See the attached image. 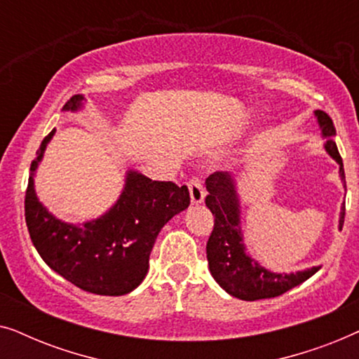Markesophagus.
<instances>
[{"mask_svg": "<svg viewBox=\"0 0 359 359\" xmlns=\"http://www.w3.org/2000/svg\"><path fill=\"white\" fill-rule=\"evenodd\" d=\"M188 188H189V194H191V203L193 204L203 203L205 191H204V186H203V181H201V178H198V176H193V178L189 180Z\"/></svg>", "mask_w": 359, "mask_h": 359, "instance_id": "34e87169", "label": "esophagus"}]
</instances>
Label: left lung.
<instances>
[{
    "instance_id": "8db88e82",
    "label": "left lung",
    "mask_w": 359,
    "mask_h": 359,
    "mask_svg": "<svg viewBox=\"0 0 359 359\" xmlns=\"http://www.w3.org/2000/svg\"><path fill=\"white\" fill-rule=\"evenodd\" d=\"M316 117L322 135L328 139L325 150L340 165V178L346 188L341 156L338 154L337 144L332 140V137L337 134L335 126L330 116L320 109L316 111ZM205 189L209 193L205 196V205L215 217L212 233L205 247L209 269L219 286L225 289L230 296L242 299V301H258V299L281 296L320 269V266H312L304 271L289 274L268 271L245 252L242 230H240V201L233 176L217 171L205 180ZM343 222H345V205L341 208L340 222H338L340 230Z\"/></svg>"
}]
</instances>
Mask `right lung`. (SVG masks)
<instances>
[{
  "mask_svg": "<svg viewBox=\"0 0 359 359\" xmlns=\"http://www.w3.org/2000/svg\"><path fill=\"white\" fill-rule=\"evenodd\" d=\"M81 95L72 96L63 111H78ZM55 134L42 140L31 163L26 224L34 247L53 271L86 292L124 296L144 281L156 235L171 217L189 205L188 186L151 181L129 170L117 203L104 215L85 224H67L43 208L34 189V171Z\"/></svg>",
  "mask_w": 359,
  "mask_h": 359,
  "instance_id": "add662e5",
  "label": "right lung"
}]
</instances>
